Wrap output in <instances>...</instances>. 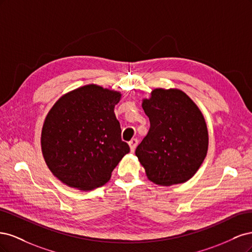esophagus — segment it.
Segmentation results:
<instances>
[{
	"label": "esophagus",
	"mask_w": 252,
	"mask_h": 252,
	"mask_svg": "<svg viewBox=\"0 0 252 252\" xmlns=\"http://www.w3.org/2000/svg\"><path fill=\"white\" fill-rule=\"evenodd\" d=\"M138 140L136 139H132L130 142H129L128 144H129V146H130V150H131V152H133L134 150H135V148H136V146H138Z\"/></svg>",
	"instance_id": "1"
}]
</instances>
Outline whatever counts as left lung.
Instances as JSON below:
<instances>
[{
  "mask_svg": "<svg viewBox=\"0 0 252 252\" xmlns=\"http://www.w3.org/2000/svg\"><path fill=\"white\" fill-rule=\"evenodd\" d=\"M142 107L150 128L135 156L148 180L161 186L187 182L207 155L208 130L203 113L177 88L154 89Z\"/></svg>",
  "mask_w": 252,
  "mask_h": 252,
  "instance_id": "8db88e82",
  "label": "left lung"
}]
</instances>
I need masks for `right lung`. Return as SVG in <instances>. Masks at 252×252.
<instances>
[{"mask_svg": "<svg viewBox=\"0 0 252 252\" xmlns=\"http://www.w3.org/2000/svg\"><path fill=\"white\" fill-rule=\"evenodd\" d=\"M121 96L119 91L89 84L62 95L49 110L42 128V154L52 174L67 186H103L130 151L114 114Z\"/></svg>", "mask_w": 252, "mask_h": 252, "instance_id": "right-lung-1", "label": "right lung"}]
</instances>
